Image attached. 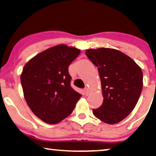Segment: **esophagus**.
I'll return each instance as SVG.
<instances>
[{
  "mask_svg": "<svg viewBox=\"0 0 156 156\" xmlns=\"http://www.w3.org/2000/svg\"><path fill=\"white\" fill-rule=\"evenodd\" d=\"M84 92H85V95H88V94H90V90H89V88L86 87L85 88V89H84Z\"/></svg>",
  "mask_w": 156,
  "mask_h": 156,
  "instance_id": "1",
  "label": "esophagus"
}]
</instances>
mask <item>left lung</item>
<instances>
[{
	"instance_id": "8db88e82",
	"label": "left lung",
	"mask_w": 156,
	"mask_h": 156,
	"mask_svg": "<svg viewBox=\"0 0 156 156\" xmlns=\"http://www.w3.org/2000/svg\"><path fill=\"white\" fill-rule=\"evenodd\" d=\"M85 54L97 67L100 76L103 104L93 109L97 118L115 124L135 107L143 87V73L133 59L118 50L88 49Z\"/></svg>"
}]
</instances>
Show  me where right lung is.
<instances>
[{
  "instance_id": "1",
  "label": "right lung",
  "mask_w": 156,
  "mask_h": 156,
  "mask_svg": "<svg viewBox=\"0 0 156 156\" xmlns=\"http://www.w3.org/2000/svg\"><path fill=\"white\" fill-rule=\"evenodd\" d=\"M80 50L64 44L48 48L24 65L20 79L24 99L35 115L57 124L71 114L82 96L71 87L69 66Z\"/></svg>"
}]
</instances>
